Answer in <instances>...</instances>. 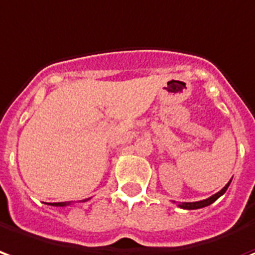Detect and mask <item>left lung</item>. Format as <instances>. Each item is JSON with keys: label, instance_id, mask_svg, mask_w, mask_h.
Here are the masks:
<instances>
[{"label": "left lung", "instance_id": "1", "mask_svg": "<svg viewBox=\"0 0 255 255\" xmlns=\"http://www.w3.org/2000/svg\"><path fill=\"white\" fill-rule=\"evenodd\" d=\"M230 183H231V181L228 182L226 186L223 187L222 190L219 191V193H216L215 196L209 197V198H206V200H202V201H197V202H182V204H179V206L183 208V209H200V208H204V206L211 205L212 202L216 201L219 197L223 196V194L226 193V190L228 189V186H230Z\"/></svg>", "mask_w": 255, "mask_h": 255}]
</instances>
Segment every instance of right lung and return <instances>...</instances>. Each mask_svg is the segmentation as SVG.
Segmentation results:
<instances>
[{"mask_svg": "<svg viewBox=\"0 0 255 255\" xmlns=\"http://www.w3.org/2000/svg\"><path fill=\"white\" fill-rule=\"evenodd\" d=\"M70 204V202H53V204H50V205H54V206H65Z\"/></svg>", "mask_w": 255, "mask_h": 255, "instance_id": "add662e5", "label": "right lung"}]
</instances>
